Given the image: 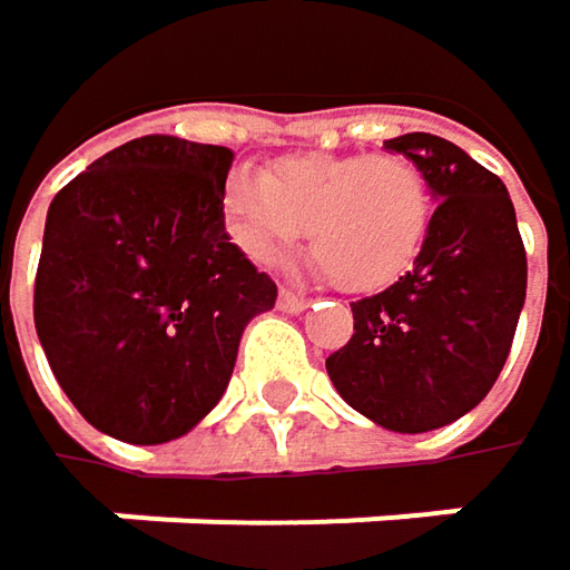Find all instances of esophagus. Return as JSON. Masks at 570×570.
<instances>
[{
	"mask_svg": "<svg viewBox=\"0 0 570 570\" xmlns=\"http://www.w3.org/2000/svg\"><path fill=\"white\" fill-rule=\"evenodd\" d=\"M312 302L305 298V295H295V292H288V288H282L278 292V308L282 312H292V315H298V312H305Z\"/></svg>",
	"mask_w": 570,
	"mask_h": 570,
	"instance_id": "esophagus-1",
	"label": "esophagus"
}]
</instances>
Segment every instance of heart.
<instances>
[{
  "label": "heart",
  "mask_w": 570,
  "mask_h": 570,
  "mask_svg": "<svg viewBox=\"0 0 570 570\" xmlns=\"http://www.w3.org/2000/svg\"><path fill=\"white\" fill-rule=\"evenodd\" d=\"M229 239L252 262H275L308 233L312 258L351 295L400 282L426 246L433 189L400 154H288L262 174L236 167L223 183Z\"/></svg>",
  "instance_id": "heart-1"
}]
</instances>
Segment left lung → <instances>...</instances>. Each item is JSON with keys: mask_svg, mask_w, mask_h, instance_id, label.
Segmentation results:
<instances>
[{"mask_svg": "<svg viewBox=\"0 0 570 570\" xmlns=\"http://www.w3.org/2000/svg\"><path fill=\"white\" fill-rule=\"evenodd\" d=\"M440 199L426 246L391 288L351 305L324 364L337 393L393 433L440 430L492 391L525 305L529 262L505 183L433 134L384 140Z\"/></svg>", "mask_w": 570, "mask_h": 570, "instance_id": "obj_1", "label": "left lung"}]
</instances>
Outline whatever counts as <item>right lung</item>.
Returning a JSON list of instances; mask_svg holds the SVG:
<instances>
[{"label": "right lung", "mask_w": 570, "mask_h": 570, "mask_svg": "<svg viewBox=\"0 0 570 570\" xmlns=\"http://www.w3.org/2000/svg\"><path fill=\"white\" fill-rule=\"evenodd\" d=\"M229 147L147 134L48 206L36 331L55 381L101 433L154 446L226 391L239 337L275 282L229 243Z\"/></svg>", "instance_id": "add662e5"}]
</instances>
